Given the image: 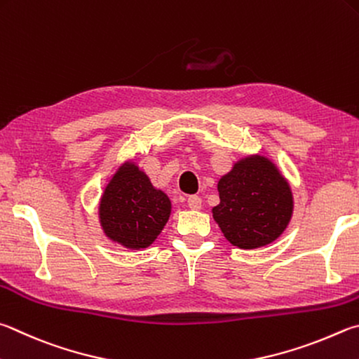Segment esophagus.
<instances>
[{"instance_id": "obj_1", "label": "esophagus", "mask_w": 359, "mask_h": 359, "mask_svg": "<svg viewBox=\"0 0 359 359\" xmlns=\"http://www.w3.org/2000/svg\"><path fill=\"white\" fill-rule=\"evenodd\" d=\"M187 204L190 208H193V210H199V208L202 207V201L199 196H190L187 201Z\"/></svg>"}]
</instances>
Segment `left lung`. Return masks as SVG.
<instances>
[{
  "label": "left lung",
  "mask_w": 359,
  "mask_h": 359,
  "mask_svg": "<svg viewBox=\"0 0 359 359\" xmlns=\"http://www.w3.org/2000/svg\"><path fill=\"white\" fill-rule=\"evenodd\" d=\"M219 204L212 208L227 242L242 250L270 245L289 226L293 196L287 179L262 155L233 163L218 180Z\"/></svg>",
  "instance_id": "obj_1"
}]
</instances>
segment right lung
Segmentation results:
<instances>
[{"label": "right lung", "instance_id": "right-lung-1", "mask_svg": "<svg viewBox=\"0 0 359 359\" xmlns=\"http://www.w3.org/2000/svg\"><path fill=\"white\" fill-rule=\"evenodd\" d=\"M171 215V201L133 161L117 168L103 190L99 219L103 233L128 250L151 246Z\"/></svg>", "mask_w": 359, "mask_h": 359}]
</instances>
